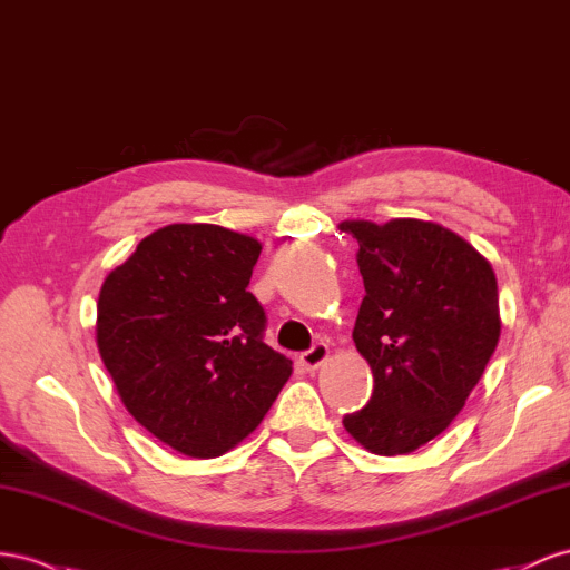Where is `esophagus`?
Segmentation results:
<instances>
[{
	"label": "esophagus",
	"mask_w": 570,
	"mask_h": 570,
	"mask_svg": "<svg viewBox=\"0 0 570 570\" xmlns=\"http://www.w3.org/2000/svg\"><path fill=\"white\" fill-rule=\"evenodd\" d=\"M330 357V346L327 344H315L311 351L301 353V363L305 365V370H317L324 361Z\"/></svg>",
	"instance_id": "obj_1"
}]
</instances>
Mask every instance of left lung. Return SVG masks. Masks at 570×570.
Here are the masks:
<instances>
[{"instance_id":"left-lung-1","label":"left lung","mask_w":570,"mask_h":570,"mask_svg":"<svg viewBox=\"0 0 570 570\" xmlns=\"http://www.w3.org/2000/svg\"><path fill=\"white\" fill-rule=\"evenodd\" d=\"M365 298L355 348L375 389L346 432L377 456L425 446L461 413L499 344V291L490 259L434 222L348 219Z\"/></svg>"}]
</instances>
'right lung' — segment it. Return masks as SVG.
I'll list each match as a JSON object with an SVG mask.
<instances>
[{
  "instance_id": "add662e5",
  "label": "right lung",
  "mask_w": 570,
  "mask_h": 570,
  "mask_svg": "<svg viewBox=\"0 0 570 570\" xmlns=\"http://www.w3.org/2000/svg\"><path fill=\"white\" fill-rule=\"evenodd\" d=\"M259 240L217 224H169L111 269L97 348L140 425L190 459L222 456L272 409L294 363L263 341L248 291Z\"/></svg>"
}]
</instances>
